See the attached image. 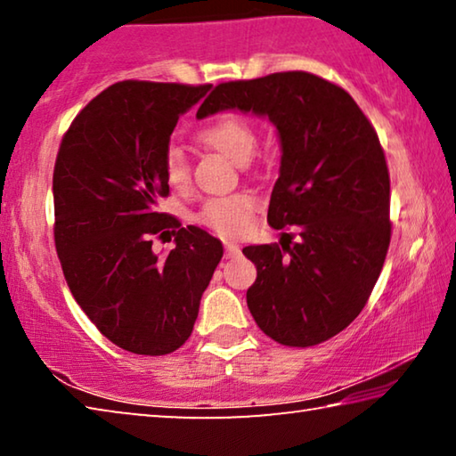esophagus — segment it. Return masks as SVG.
<instances>
[{"instance_id": "esophagus-1", "label": "esophagus", "mask_w": 456, "mask_h": 456, "mask_svg": "<svg viewBox=\"0 0 456 456\" xmlns=\"http://www.w3.org/2000/svg\"><path fill=\"white\" fill-rule=\"evenodd\" d=\"M225 253H227V257H237L239 253H241V247L233 241H225Z\"/></svg>"}]
</instances>
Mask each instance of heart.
<instances>
[{
	"label": "heart",
	"mask_w": 456,
	"mask_h": 456,
	"mask_svg": "<svg viewBox=\"0 0 456 456\" xmlns=\"http://www.w3.org/2000/svg\"><path fill=\"white\" fill-rule=\"evenodd\" d=\"M199 141L211 149L219 151L235 163H247L256 151L257 136L256 128L247 118L239 114H221L199 130ZM163 175L168 187L184 191L191 183V167L184 152L176 146H168L163 157ZM257 200L247 192L223 195L205 200L197 215V221L211 227L221 235H237L251 223Z\"/></svg>",
	"instance_id": "1"
}]
</instances>
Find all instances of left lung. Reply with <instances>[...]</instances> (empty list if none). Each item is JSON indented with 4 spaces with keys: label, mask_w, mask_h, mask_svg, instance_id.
Instances as JSON below:
<instances>
[{
    "label": "left lung",
    "mask_w": 456,
    "mask_h": 456,
    "mask_svg": "<svg viewBox=\"0 0 456 456\" xmlns=\"http://www.w3.org/2000/svg\"><path fill=\"white\" fill-rule=\"evenodd\" d=\"M223 110L269 118L280 136V179L267 223L281 248L249 245L257 267L247 307L261 331L307 348L358 318L390 245V176L376 130L348 92L307 72L215 86L197 118Z\"/></svg>",
    "instance_id": "left-lung-1"
}]
</instances>
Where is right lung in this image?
<instances>
[{
  "instance_id": "1",
  "label": "right lung",
  "mask_w": 456,
  "mask_h": 456,
  "mask_svg": "<svg viewBox=\"0 0 456 456\" xmlns=\"http://www.w3.org/2000/svg\"><path fill=\"white\" fill-rule=\"evenodd\" d=\"M207 86L126 80L74 118L53 168L56 251L72 296L118 348L165 356L187 342L223 257L219 239L181 227L157 203L168 195L163 157L176 122ZM177 233L160 258L151 235Z\"/></svg>"
}]
</instances>
